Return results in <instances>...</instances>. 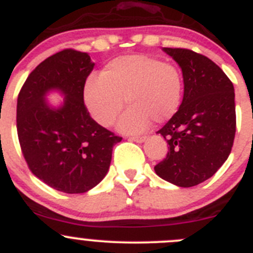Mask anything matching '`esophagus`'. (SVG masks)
<instances>
[{"instance_id":"esophagus-1","label":"esophagus","mask_w":253,"mask_h":253,"mask_svg":"<svg viewBox=\"0 0 253 253\" xmlns=\"http://www.w3.org/2000/svg\"><path fill=\"white\" fill-rule=\"evenodd\" d=\"M128 140L135 141V142H142V141H145V137L143 136H129Z\"/></svg>"}]
</instances>
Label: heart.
<instances>
[{
    "mask_svg": "<svg viewBox=\"0 0 253 253\" xmlns=\"http://www.w3.org/2000/svg\"><path fill=\"white\" fill-rule=\"evenodd\" d=\"M184 79L174 63L146 54L120 56L107 63L101 74H92L84 84V103L94 121L111 126L124 108L120 128L140 132L150 121L171 120L183 101Z\"/></svg>",
    "mask_w": 253,
    "mask_h": 253,
    "instance_id": "obj_1",
    "label": "heart"
}]
</instances>
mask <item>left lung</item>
<instances>
[{
  "mask_svg": "<svg viewBox=\"0 0 253 253\" xmlns=\"http://www.w3.org/2000/svg\"><path fill=\"white\" fill-rule=\"evenodd\" d=\"M183 70L180 108L159 129L169 151L155 165L161 179L181 188L203 183L228 159L236 135L233 84L207 56L183 47H164Z\"/></svg>",
  "mask_w": 253,
  "mask_h": 253,
  "instance_id": "left-lung-1",
  "label": "left lung"
}]
</instances>
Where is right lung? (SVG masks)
<instances>
[{
  "label": "right lung",
  "mask_w": 253,
  "mask_h": 253,
  "mask_svg": "<svg viewBox=\"0 0 253 253\" xmlns=\"http://www.w3.org/2000/svg\"><path fill=\"white\" fill-rule=\"evenodd\" d=\"M94 64L88 53L64 49L29 74L17 97L16 126L22 155L35 176L67 194H81L106 176L122 137L90 117L84 84ZM66 94L59 110L43 101L47 90Z\"/></svg>",
  "instance_id": "right-lung-1"
}]
</instances>
